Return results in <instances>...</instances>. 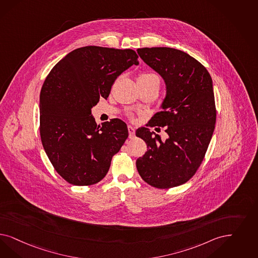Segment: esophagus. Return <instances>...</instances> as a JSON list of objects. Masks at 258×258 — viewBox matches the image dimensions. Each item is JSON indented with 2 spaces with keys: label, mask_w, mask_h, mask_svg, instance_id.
<instances>
[{
  "label": "esophagus",
  "mask_w": 258,
  "mask_h": 258,
  "mask_svg": "<svg viewBox=\"0 0 258 258\" xmlns=\"http://www.w3.org/2000/svg\"><path fill=\"white\" fill-rule=\"evenodd\" d=\"M127 130H128V134H130V138L133 139L135 137V128L132 125H128L127 126Z\"/></svg>",
  "instance_id": "esophagus-1"
}]
</instances>
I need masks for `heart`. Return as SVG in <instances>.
Masks as SVG:
<instances>
[{"instance_id": "1", "label": "heart", "mask_w": 258, "mask_h": 258, "mask_svg": "<svg viewBox=\"0 0 258 258\" xmlns=\"http://www.w3.org/2000/svg\"><path fill=\"white\" fill-rule=\"evenodd\" d=\"M153 82H156V83H159L160 84V80H159V77L154 74V73H142L139 75L138 77V83H141V84H147V83H153Z\"/></svg>"}]
</instances>
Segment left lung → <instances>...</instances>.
I'll use <instances>...</instances> for the list:
<instances>
[{
	"label": "left lung",
	"instance_id": "8db88e82",
	"mask_svg": "<svg viewBox=\"0 0 258 258\" xmlns=\"http://www.w3.org/2000/svg\"><path fill=\"white\" fill-rule=\"evenodd\" d=\"M137 53L166 83L163 110L151 118L150 126H166L168 134L162 141L148 127L136 131L148 147L136 161L137 170L152 187H177L196 174L213 136L216 122L213 80L204 66L184 51L143 47Z\"/></svg>",
	"mask_w": 258,
	"mask_h": 258
}]
</instances>
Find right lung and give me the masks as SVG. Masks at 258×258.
I'll use <instances>...</instances> for the list:
<instances>
[{
	"instance_id": "right-lung-1",
	"label": "right lung",
	"mask_w": 258,
	"mask_h": 258,
	"mask_svg": "<svg viewBox=\"0 0 258 258\" xmlns=\"http://www.w3.org/2000/svg\"><path fill=\"white\" fill-rule=\"evenodd\" d=\"M133 49L95 45L74 49L53 67L40 94V135L55 170L75 186L106 176L128 136L120 119L97 124L91 107L107 98L117 77L138 64Z\"/></svg>"
}]
</instances>
